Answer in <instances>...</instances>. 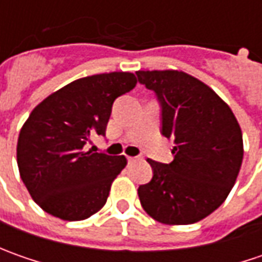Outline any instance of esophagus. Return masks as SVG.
<instances>
[{"label":"esophagus","mask_w":262,"mask_h":262,"mask_svg":"<svg viewBox=\"0 0 262 262\" xmlns=\"http://www.w3.org/2000/svg\"><path fill=\"white\" fill-rule=\"evenodd\" d=\"M138 159H140V157H128V162H129V163H133V162H137V160H138Z\"/></svg>","instance_id":"34e87169"}]
</instances>
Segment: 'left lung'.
<instances>
[{
    "instance_id": "8db88e82",
    "label": "left lung",
    "mask_w": 262,
    "mask_h": 262,
    "mask_svg": "<svg viewBox=\"0 0 262 262\" xmlns=\"http://www.w3.org/2000/svg\"><path fill=\"white\" fill-rule=\"evenodd\" d=\"M162 106V134L173 160L148 159L153 178L138 186L147 214L165 225H191L223 204L244 159L242 131L214 90L184 71H137Z\"/></svg>"
}]
</instances>
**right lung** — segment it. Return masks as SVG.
I'll list each match as a JSON object with an SVG mask.
<instances>
[{
  "mask_svg": "<svg viewBox=\"0 0 262 262\" xmlns=\"http://www.w3.org/2000/svg\"><path fill=\"white\" fill-rule=\"evenodd\" d=\"M136 84V76L122 71L78 78L32 111L20 129L17 165L30 196L46 213L76 222L105 206L126 159L93 153L89 144L92 137L105 136L115 99Z\"/></svg>",
  "mask_w": 262,
  "mask_h": 262,
  "instance_id": "add662e5",
  "label": "right lung"
}]
</instances>
